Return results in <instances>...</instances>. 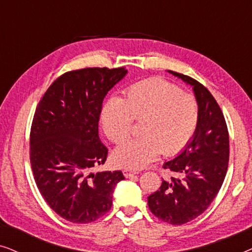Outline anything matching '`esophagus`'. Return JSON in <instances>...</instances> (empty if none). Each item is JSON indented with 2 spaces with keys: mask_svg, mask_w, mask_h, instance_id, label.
I'll return each mask as SVG.
<instances>
[{
  "mask_svg": "<svg viewBox=\"0 0 252 252\" xmlns=\"http://www.w3.org/2000/svg\"><path fill=\"white\" fill-rule=\"evenodd\" d=\"M136 174H139V171L124 170V175H125L126 178H130V177H133V175H136Z\"/></svg>",
  "mask_w": 252,
  "mask_h": 252,
  "instance_id": "1",
  "label": "esophagus"
}]
</instances>
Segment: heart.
<instances>
[{"label":"heart","mask_w":252,"mask_h":252,"mask_svg":"<svg viewBox=\"0 0 252 252\" xmlns=\"http://www.w3.org/2000/svg\"><path fill=\"white\" fill-rule=\"evenodd\" d=\"M199 110L194 96L171 82L153 78L126 89L122 99L111 98L101 112L103 132L112 143L127 139L133 122H139L140 136L119 146L113 161L125 168H141L160 153L172 156L194 136Z\"/></svg>","instance_id":"obj_1"}]
</instances>
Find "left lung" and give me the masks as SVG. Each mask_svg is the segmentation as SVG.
I'll list each match as a JSON object with an SVG mask.
<instances>
[{
	"label": "left lung",
	"mask_w": 252,
	"mask_h": 252,
	"mask_svg": "<svg viewBox=\"0 0 252 252\" xmlns=\"http://www.w3.org/2000/svg\"><path fill=\"white\" fill-rule=\"evenodd\" d=\"M192 86L199 118L192 141L163 165L172 177L148 197L151 213L171 225H184L209 208L221 188L229 159V135L221 109L208 88L188 75L168 71Z\"/></svg>",
	"instance_id": "1"
}]
</instances>
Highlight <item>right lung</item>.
Instances as JSON below:
<instances>
[{
  "mask_svg": "<svg viewBox=\"0 0 252 252\" xmlns=\"http://www.w3.org/2000/svg\"><path fill=\"white\" fill-rule=\"evenodd\" d=\"M124 67H86L58 77L40 99L30 134L34 180L48 205L62 218L88 223L112 206L122 171L93 173L105 163L98 120L108 92L125 77Z\"/></svg>",
  "mask_w": 252,
  "mask_h": 252,
  "instance_id": "1",
  "label": "right lung"
}]
</instances>
